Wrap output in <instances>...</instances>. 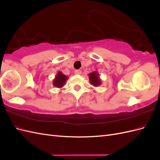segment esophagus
Here are the masks:
<instances>
[{"label": "esophagus", "instance_id": "1", "mask_svg": "<svg viewBox=\"0 0 160 160\" xmlns=\"http://www.w3.org/2000/svg\"><path fill=\"white\" fill-rule=\"evenodd\" d=\"M75 75H81V71L79 69H77L75 71Z\"/></svg>", "mask_w": 160, "mask_h": 160}]
</instances>
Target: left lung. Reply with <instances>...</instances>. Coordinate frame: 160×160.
<instances>
[{"label":"left lung","instance_id":"left-lung-1","mask_svg":"<svg viewBox=\"0 0 160 160\" xmlns=\"http://www.w3.org/2000/svg\"><path fill=\"white\" fill-rule=\"evenodd\" d=\"M90 83L94 87H98L101 84L99 75L97 71H93L88 75Z\"/></svg>","mask_w":160,"mask_h":160}]
</instances>
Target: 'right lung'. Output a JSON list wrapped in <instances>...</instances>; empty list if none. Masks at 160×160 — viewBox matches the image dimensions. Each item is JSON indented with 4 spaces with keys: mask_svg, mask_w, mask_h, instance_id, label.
Segmentation results:
<instances>
[{
    "mask_svg": "<svg viewBox=\"0 0 160 160\" xmlns=\"http://www.w3.org/2000/svg\"><path fill=\"white\" fill-rule=\"evenodd\" d=\"M67 79H68V77L64 75L62 72L59 71L57 72L55 79H53L52 85L57 88H61L65 85Z\"/></svg>",
    "mask_w": 160,
    "mask_h": 160,
    "instance_id": "right-lung-1",
    "label": "right lung"
}]
</instances>
